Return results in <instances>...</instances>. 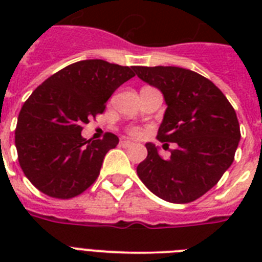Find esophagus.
Masks as SVG:
<instances>
[{"label": "esophagus", "instance_id": "1", "mask_svg": "<svg viewBox=\"0 0 262 262\" xmlns=\"http://www.w3.org/2000/svg\"><path fill=\"white\" fill-rule=\"evenodd\" d=\"M121 145H122V147H125V148H127V147H132V145H133V143H132L130 140H122V141H121Z\"/></svg>", "mask_w": 262, "mask_h": 262}]
</instances>
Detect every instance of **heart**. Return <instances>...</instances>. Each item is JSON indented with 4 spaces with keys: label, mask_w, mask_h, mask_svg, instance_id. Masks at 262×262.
<instances>
[{
    "label": "heart",
    "mask_w": 262,
    "mask_h": 262,
    "mask_svg": "<svg viewBox=\"0 0 262 262\" xmlns=\"http://www.w3.org/2000/svg\"><path fill=\"white\" fill-rule=\"evenodd\" d=\"M133 133H135V135H139V132L137 130H133Z\"/></svg>",
    "instance_id": "obj_1"
}]
</instances>
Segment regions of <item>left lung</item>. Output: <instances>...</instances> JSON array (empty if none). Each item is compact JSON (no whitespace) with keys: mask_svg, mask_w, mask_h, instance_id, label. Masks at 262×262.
Returning a JSON list of instances; mask_svg holds the SVG:
<instances>
[{"mask_svg":"<svg viewBox=\"0 0 262 262\" xmlns=\"http://www.w3.org/2000/svg\"><path fill=\"white\" fill-rule=\"evenodd\" d=\"M136 75L163 94L167 108L158 140L177 143L164 159L155 144L137 166L143 183L164 201H194L219 182L234 162L241 140L239 122L223 92L189 69L135 67Z\"/></svg>","mask_w":262,"mask_h":262,"instance_id":"1","label":"left lung"}]
</instances>
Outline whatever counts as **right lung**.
<instances>
[{"mask_svg":"<svg viewBox=\"0 0 262 262\" xmlns=\"http://www.w3.org/2000/svg\"><path fill=\"white\" fill-rule=\"evenodd\" d=\"M135 67L103 59L68 65L43 81L23 104L14 144L18 163L36 189L54 199H72L96 181L103 159L118 137H81L84 123L100 114L114 91L135 77Z\"/></svg>","mask_w":262,"mask_h":262,"instance_id":"obj_1","label":"right lung"}]
</instances>
